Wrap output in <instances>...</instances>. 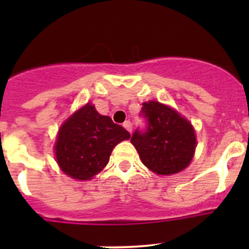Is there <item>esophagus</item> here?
<instances>
[{
    "instance_id": "34e87169",
    "label": "esophagus",
    "mask_w": 249,
    "mask_h": 249,
    "mask_svg": "<svg viewBox=\"0 0 249 249\" xmlns=\"http://www.w3.org/2000/svg\"><path fill=\"white\" fill-rule=\"evenodd\" d=\"M123 126H124L125 129H126L127 131L130 132V134H131V131H132V124L129 122V120H127V122H125L124 124H123Z\"/></svg>"
}]
</instances>
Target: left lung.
<instances>
[{
	"mask_svg": "<svg viewBox=\"0 0 249 249\" xmlns=\"http://www.w3.org/2000/svg\"><path fill=\"white\" fill-rule=\"evenodd\" d=\"M144 131L131 137L143 164L157 175H175L189 166L196 147L193 125L177 110L157 101L143 102Z\"/></svg>",
	"mask_w": 249,
	"mask_h": 249,
	"instance_id": "8db88e82",
	"label": "left lung"
}]
</instances>
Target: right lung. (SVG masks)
Masks as SVG:
<instances>
[{
  "instance_id": "obj_1",
  "label": "right lung",
  "mask_w": 249,
  "mask_h": 249,
  "mask_svg": "<svg viewBox=\"0 0 249 249\" xmlns=\"http://www.w3.org/2000/svg\"><path fill=\"white\" fill-rule=\"evenodd\" d=\"M130 134L87 104L59 129L55 155L60 169L78 180L91 179L108 164L113 148Z\"/></svg>"
}]
</instances>
